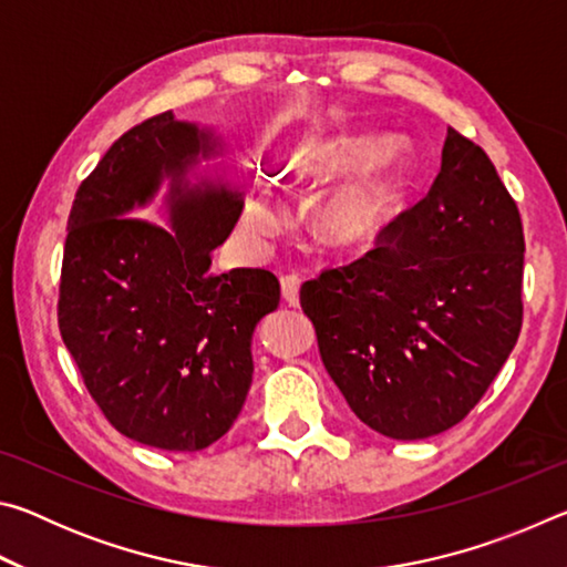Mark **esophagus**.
Instances as JSON below:
<instances>
[{"label": "esophagus", "instance_id": "esophagus-1", "mask_svg": "<svg viewBox=\"0 0 567 567\" xmlns=\"http://www.w3.org/2000/svg\"><path fill=\"white\" fill-rule=\"evenodd\" d=\"M280 285H282V300H285V305H290V307L300 305V277L287 275V277H282Z\"/></svg>", "mask_w": 567, "mask_h": 567}]
</instances>
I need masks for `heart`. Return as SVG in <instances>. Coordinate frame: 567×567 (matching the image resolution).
<instances>
[{
	"instance_id": "1",
	"label": "heart",
	"mask_w": 567,
	"mask_h": 567,
	"mask_svg": "<svg viewBox=\"0 0 567 567\" xmlns=\"http://www.w3.org/2000/svg\"><path fill=\"white\" fill-rule=\"evenodd\" d=\"M285 172L295 182H334L312 207V229L338 252H364L385 235L395 217L405 167L392 147L368 134L315 132L290 150ZM282 172V175H285ZM245 223L257 235L280 223V207L267 195L249 199Z\"/></svg>"
}]
</instances>
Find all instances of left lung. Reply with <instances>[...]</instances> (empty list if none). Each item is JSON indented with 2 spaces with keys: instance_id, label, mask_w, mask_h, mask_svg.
<instances>
[{
  "instance_id": "obj_1",
  "label": "left lung",
  "mask_w": 567,
  "mask_h": 567,
  "mask_svg": "<svg viewBox=\"0 0 567 567\" xmlns=\"http://www.w3.org/2000/svg\"><path fill=\"white\" fill-rule=\"evenodd\" d=\"M523 252L491 157L447 127L427 197L300 290L324 370L364 425L422 440L477 405L520 334Z\"/></svg>"
}]
</instances>
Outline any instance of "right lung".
<instances>
[{
    "label": "right lung",
    "mask_w": 567,
    "mask_h": 567,
    "mask_svg": "<svg viewBox=\"0 0 567 567\" xmlns=\"http://www.w3.org/2000/svg\"><path fill=\"white\" fill-rule=\"evenodd\" d=\"M217 145L172 112L145 120L82 182L66 219L56 307L66 350L122 435L177 453L233 427L252 385L255 328L280 305L272 272H207L243 215L227 182H189ZM165 178L171 227L130 218Z\"/></svg>",
    "instance_id": "right-lung-1"
}]
</instances>
